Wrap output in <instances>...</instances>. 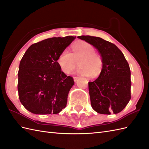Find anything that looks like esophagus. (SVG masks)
Segmentation results:
<instances>
[{
	"mask_svg": "<svg viewBox=\"0 0 149 149\" xmlns=\"http://www.w3.org/2000/svg\"><path fill=\"white\" fill-rule=\"evenodd\" d=\"M73 79H74V81L76 82L79 79V77H74Z\"/></svg>",
	"mask_w": 149,
	"mask_h": 149,
	"instance_id": "obj_1",
	"label": "esophagus"
}]
</instances>
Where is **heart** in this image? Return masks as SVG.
<instances>
[{"instance_id":"1","label":"heart","mask_w":149,"mask_h":149,"mask_svg":"<svg viewBox=\"0 0 149 149\" xmlns=\"http://www.w3.org/2000/svg\"><path fill=\"white\" fill-rule=\"evenodd\" d=\"M72 53L68 49L62 51L57 58V62L61 71L65 74H71L77 65L80 68L78 73L92 78L98 77L102 69L103 62L101 56L94 52L91 44L84 41H78L71 46Z\"/></svg>"}]
</instances>
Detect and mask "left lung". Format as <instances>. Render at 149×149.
Returning <instances> with one entry per match:
<instances>
[{"label": "left lung", "instance_id": "left-lung-1", "mask_svg": "<svg viewBox=\"0 0 149 149\" xmlns=\"http://www.w3.org/2000/svg\"><path fill=\"white\" fill-rule=\"evenodd\" d=\"M93 45L100 53L103 62L99 77L88 82L92 108L101 114L119 113L131 100V71L124 54L116 45L101 38L78 36Z\"/></svg>", "mask_w": 149, "mask_h": 149}]
</instances>
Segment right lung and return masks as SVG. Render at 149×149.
I'll list each match as a JSON object with an SVG mask.
<instances>
[{"instance_id": "add662e5", "label": "right lung", "mask_w": 149, "mask_h": 149, "mask_svg": "<svg viewBox=\"0 0 149 149\" xmlns=\"http://www.w3.org/2000/svg\"><path fill=\"white\" fill-rule=\"evenodd\" d=\"M76 37L52 38L32 44L19 63V101L34 114H57L66 107L74 81L61 71L57 61Z\"/></svg>"}]
</instances>
